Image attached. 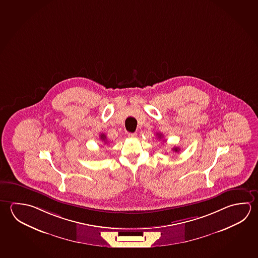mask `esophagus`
Returning <instances> with one entry per match:
<instances>
[{
	"label": "esophagus",
	"instance_id": "esophagus-1",
	"mask_svg": "<svg viewBox=\"0 0 258 258\" xmlns=\"http://www.w3.org/2000/svg\"><path fill=\"white\" fill-rule=\"evenodd\" d=\"M127 136H128L130 138H136V137H137V133H128Z\"/></svg>",
	"mask_w": 258,
	"mask_h": 258
}]
</instances>
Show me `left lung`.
Segmentation results:
<instances>
[{"label": "left lung", "instance_id": "8db88e82", "mask_svg": "<svg viewBox=\"0 0 258 258\" xmlns=\"http://www.w3.org/2000/svg\"><path fill=\"white\" fill-rule=\"evenodd\" d=\"M157 136H158V138H159V139H162V134H159V133H158ZM172 150H173L174 152H178V151H179V148L175 147V148H173V149H172Z\"/></svg>", "mask_w": 258, "mask_h": 258}]
</instances>
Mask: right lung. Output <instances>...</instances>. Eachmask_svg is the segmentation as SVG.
<instances>
[{"mask_svg":"<svg viewBox=\"0 0 258 258\" xmlns=\"http://www.w3.org/2000/svg\"><path fill=\"white\" fill-rule=\"evenodd\" d=\"M100 140H102V141H104L105 143H107V137L105 134H100Z\"/></svg>","mask_w":258,"mask_h":258,"instance_id":"add662e5","label":"right lung"}]
</instances>
